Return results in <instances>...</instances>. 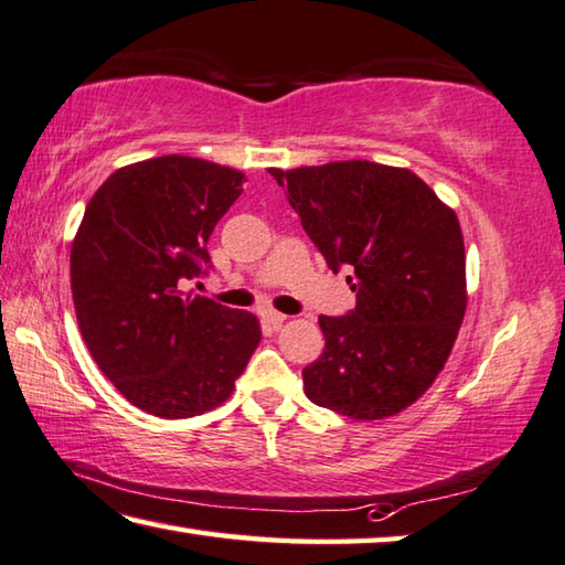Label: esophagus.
Here are the masks:
<instances>
[{
    "instance_id": "esophagus-1",
    "label": "esophagus",
    "mask_w": 565,
    "mask_h": 565,
    "mask_svg": "<svg viewBox=\"0 0 565 565\" xmlns=\"http://www.w3.org/2000/svg\"><path fill=\"white\" fill-rule=\"evenodd\" d=\"M262 318H264V323L271 326V328H279L286 321V316L279 313V311H264Z\"/></svg>"
}]
</instances>
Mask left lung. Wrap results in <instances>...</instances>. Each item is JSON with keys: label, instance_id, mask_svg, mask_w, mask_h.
Segmentation results:
<instances>
[{"label": "left lung", "instance_id": "1", "mask_svg": "<svg viewBox=\"0 0 565 565\" xmlns=\"http://www.w3.org/2000/svg\"><path fill=\"white\" fill-rule=\"evenodd\" d=\"M326 264L348 266L355 309L321 316L303 393L351 419L399 413L433 385L467 309L457 214L415 172L367 160L269 170Z\"/></svg>", "mask_w": 565, "mask_h": 565}]
</instances>
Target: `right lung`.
Returning a JSON list of instances; mask_svg holds the SVG:
<instances>
[{"mask_svg": "<svg viewBox=\"0 0 565 565\" xmlns=\"http://www.w3.org/2000/svg\"><path fill=\"white\" fill-rule=\"evenodd\" d=\"M242 182L239 170L188 156L120 168L71 247L81 335L118 393L156 417L222 405L262 341L252 313L182 294L212 269L210 234Z\"/></svg>", "mask_w": 565, "mask_h": 565, "instance_id": "1", "label": "right lung"}]
</instances>
